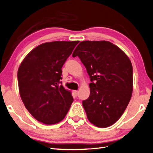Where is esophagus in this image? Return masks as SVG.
<instances>
[{
  "instance_id": "1",
  "label": "esophagus",
  "mask_w": 153,
  "mask_h": 153,
  "mask_svg": "<svg viewBox=\"0 0 153 153\" xmlns=\"http://www.w3.org/2000/svg\"><path fill=\"white\" fill-rule=\"evenodd\" d=\"M72 92L74 96H77V94H78V91H77V90H73Z\"/></svg>"
}]
</instances>
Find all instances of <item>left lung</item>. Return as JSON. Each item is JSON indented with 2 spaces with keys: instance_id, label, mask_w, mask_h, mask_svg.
<instances>
[{
  "instance_id": "left-lung-1",
  "label": "left lung",
  "mask_w": 153,
  "mask_h": 153,
  "mask_svg": "<svg viewBox=\"0 0 153 153\" xmlns=\"http://www.w3.org/2000/svg\"><path fill=\"white\" fill-rule=\"evenodd\" d=\"M78 56L91 81L83 106L88 120L99 128L109 127L124 112L133 90L132 65L118 46L106 41H82L72 56Z\"/></svg>"
}]
</instances>
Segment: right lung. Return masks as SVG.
<instances>
[{
  "label": "right lung",
  "mask_w": 153,
  "mask_h": 153,
  "mask_svg": "<svg viewBox=\"0 0 153 153\" xmlns=\"http://www.w3.org/2000/svg\"><path fill=\"white\" fill-rule=\"evenodd\" d=\"M79 41H52L34 48L18 70L21 98L29 112L46 125L65 118L73 102L70 90L60 85L63 64Z\"/></svg>",
  "instance_id": "1"
}]
</instances>
